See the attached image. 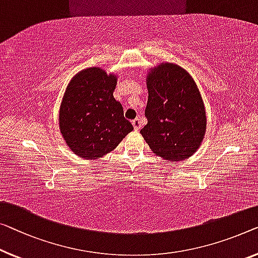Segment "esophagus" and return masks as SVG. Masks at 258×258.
Instances as JSON below:
<instances>
[{"label": "esophagus", "mask_w": 258, "mask_h": 258, "mask_svg": "<svg viewBox=\"0 0 258 258\" xmlns=\"http://www.w3.org/2000/svg\"><path fill=\"white\" fill-rule=\"evenodd\" d=\"M132 125H133V127H134V130H140V126H141V124H140V119L139 118H136L134 119V120H132Z\"/></svg>", "instance_id": "esophagus-1"}]
</instances>
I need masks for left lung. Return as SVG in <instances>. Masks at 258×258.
<instances>
[{
    "label": "left lung",
    "mask_w": 258,
    "mask_h": 258,
    "mask_svg": "<svg viewBox=\"0 0 258 258\" xmlns=\"http://www.w3.org/2000/svg\"><path fill=\"white\" fill-rule=\"evenodd\" d=\"M147 125L140 133L154 154L177 162L199 148L206 132V113L201 92L185 69L162 62L146 78Z\"/></svg>",
    "instance_id": "left-lung-1"
}]
</instances>
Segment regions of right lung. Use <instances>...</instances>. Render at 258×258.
Instances as JSON below:
<instances>
[{
  "label": "right lung",
  "instance_id": "1",
  "mask_svg": "<svg viewBox=\"0 0 258 258\" xmlns=\"http://www.w3.org/2000/svg\"><path fill=\"white\" fill-rule=\"evenodd\" d=\"M117 76L90 67L73 76L59 111L63 140L76 155L95 160L112 152L133 130L113 97Z\"/></svg>",
  "mask_w": 258,
  "mask_h": 258
}]
</instances>
